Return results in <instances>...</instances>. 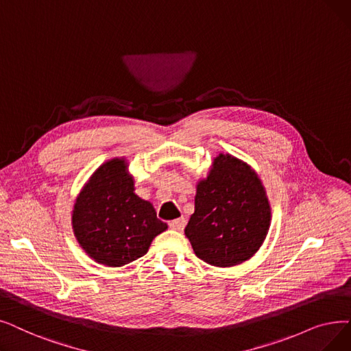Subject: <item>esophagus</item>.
I'll return each instance as SVG.
<instances>
[{
  "label": "esophagus",
  "mask_w": 351,
  "mask_h": 351,
  "mask_svg": "<svg viewBox=\"0 0 351 351\" xmlns=\"http://www.w3.org/2000/svg\"><path fill=\"white\" fill-rule=\"evenodd\" d=\"M185 225H186V219L185 218H178V219H173V221L169 222L171 230H175V231H184Z\"/></svg>",
  "instance_id": "34e87169"
}]
</instances>
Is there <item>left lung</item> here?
<instances>
[{"instance_id":"left-lung-1","label":"left lung","mask_w":351,"mask_h":351,"mask_svg":"<svg viewBox=\"0 0 351 351\" xmlns=\"http://www.w3.org/2000/svg\"><path fill=\"white\" fill-rule=\"evenodd\" d=\"M271 225V205L252 167L230 154L213 158L196 184L195 212L185 228L193 252L209 265L234 267L261 248Z\"/></svg>"}]
</instances>
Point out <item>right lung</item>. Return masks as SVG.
I'll return each instance as SVG.
<instances>
[{"instance_id": "right-lung-1", "label": "right lung", "mask_w": 351, "mask_h": 351, "mask_svg": "<svg viewBox=\"0 0 351 351\" xmlns=\"http://www.w3.org/2000/svg\"><path fill=\"white\" fill-rule=\"evenodd\" d=\"M71 225L84 252L99 264L126 265L143 256L155 237L167 230L149 201L134 193L125 158L99 166L75 197Z\"/></svg>"}]
</instances>
